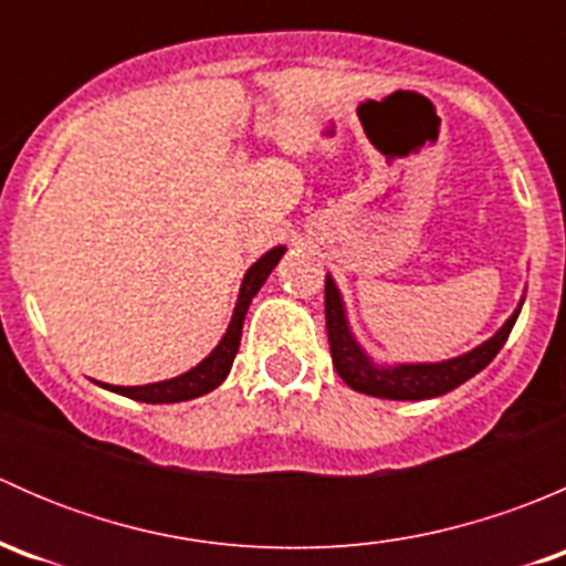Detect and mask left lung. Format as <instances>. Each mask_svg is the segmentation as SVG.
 <instances>
[{"instance_id":"left-lung-1","label":"left lung","mask_w":566,"mask_h":566,"mask_svg":"<svg viewBox=\"0 0 566 566\" xmlns=\"http://www.w3.org/2000/svg\"><path fill=\"white\" fill-rule=\"evenodd\" d=\"M521 310L515 312L504 323V328L479 345L476 350L465 353V356L452 358V361L441 364H405V367L394 369H378L361 347L353 342L350 328H347L345 310H342V298L336 293V284L331 276L325 279V331H328V345H331V361H334L336 373L345 380L350 389L369 394V397H384V399H430L441 397V394L458 389L460 384L471 380L473 375L482 373L495 353L504 347L510 339V331L515 325Z\"/></svg>"}]
</instances>
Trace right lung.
Segmentation results:
<instances>
[{
	"instance_id": "right-lung-1",
	"label": "right lung",
	"mask_w": 566,
	"mask_h": 566,
	"mask_svg": "<svg viewBox=\"0 0 566 566\" xmlns=\"http://www.w3.org/2000/svg\"><path fill=\"white\" fill-rule=\"evenodd\" d=\"M282 254H284V247H276L268 251V254H262L260 260L249 268L247 279H243L241 284V295H238L235 315H232V323L230 328H227L224 339H221L219 347H216L202 364H197L191 373L180 375V378H172V380H161V384H150V386H106V389L123 394V397L136 399V402L164 405V402H182V399L202 397V394L213 391L216 386H221V380H224L227 373H230L232 361H235L238 347H241L243 317H247L251 298H254L256 290L265 284L268 273L276 268V262L282 260Z\"/></svg>"
}]
</instances>
